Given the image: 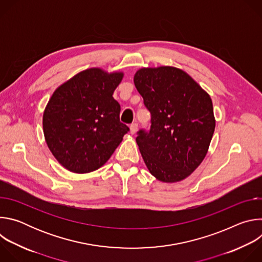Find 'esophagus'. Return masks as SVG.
Listing matches in <instances>:
<instances>
[{
    "mask_svg": "<svg viewBox=\"0 0 262 262\" xmlns=\"http://www.w3.org/2000/svg\"><path fill=\"white\" fill-rule=\"evenodd\" d=\"M137 129H138V124H137L136 122H135V123H132L130 126H129V133H130L132 135H135L136 132H137Z\"/></svg>",
    "mask_w": 262,
    "mask_h": 262,
    "instance_id": "esophagus-1",
    "label": "esophagus"
}]
</instances>
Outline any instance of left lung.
Returning <instances> with one entry per match:
<instances>
[{
    "mask_svg": "<svg viewBox=\"0 0 262 262\" xmlns=\"http://www.w3.org/2000/svg\"><path fill=\"white\" fill-rule=\"evenodd\" d=\"M134 83L151 113L150 132L137 137L147 169L163 182L185 179L203 162L214 132L209 94L173 66L140 68Z\"/></svg>",
    "mask_w": 262,
    "mask_h": 262,
    "instance_id": "left-lung-1",
    "label": "left lung"
}]
</instances>
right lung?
Wrapping results in <instances>:
<instances>
[{"instance_id": "1", "label": "right lung", "mask_w": 262, "mask_h": 262, "mask_svg": "<svg viewBox=\"0 0 262 262\" xmlns=\"http://www.w3.org/2000/svg\"><path fill=\"white\" fill-rule=\"evenodd\" d=\"M123 71L85 69L60 85L42 117L47 145L66 170L85 174L102 167L128 132L113 93Z\"/></svg>"}]
</instances>
